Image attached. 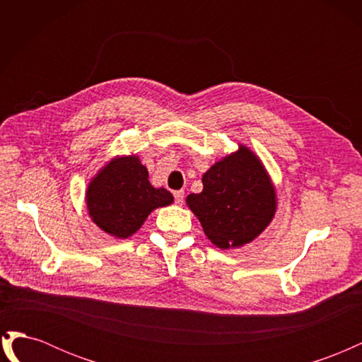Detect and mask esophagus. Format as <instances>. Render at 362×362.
Returning a JSON list of instances; mask_svg holds the SVG:
<instances>
[{"mask_svg": "<svg viewBox=\"0 0 362 362\" xmlns=\"http://www.w3.org/2000/svg\"><path fill=\"white\" fill-rule=\"evenodd\" d=\"M173 198H175V202H177L178 205H181L184 202V190L173 192Z\"/></svg>", "mask_w": 362, "mask_h": 362, "instance_id": "esophagus-1", "label": "esophagus"}]
</instances>
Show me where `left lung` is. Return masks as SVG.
Returning a JSON list of instances; mask_svg holds the SVG:
<instances>
[{
  "label": "left lung",
  "mask_w": 362,
  "mask_h": 362,
  "mask_svg": "<svg viewBox=\"0 0 362 362\" xmlns=\"http://www.w3.org/2000/svg\"><path fill=\"white\" fill-rule=\"evenodd\" d=\"M202 184L201 193L187 196V205L217 247L252 242L275 214V189L259 160L245 146L206 170Z\"/></svg>",
  "instance_id": "1"
}]
</instances>
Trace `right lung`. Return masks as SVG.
Wrapping results in <instances>:
<instances>
[{"instance_id": "right-lung-1", "label": "right lung", "mask_w": 362, "mask_h": 362, "mask_svg": "<svg viewBox=\"0 0 362 362\" xmlns=\"http://www.w3.org/2000/svg\"><path fill=\"white\" fill-rule=\"evenodd\" d=\"M86 198L92 221L119 238L134 234L154 208L173 202L170 192L152 187L136 156L108 163L90 182Z\"/></svg>"}]
</instances>
